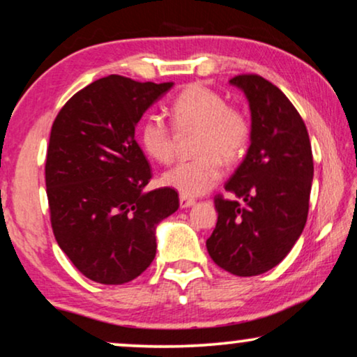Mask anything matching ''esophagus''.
<instances>
[{"mask_svg":"<svg viewBox=\"0 0 357 357\" xmlns=\"http://www.w3.org/2000/svg\"><path fill=\"white\" fill-rule=\"evenodd\" d=\"M178 200H180V208H190V206L195 205V200H193V198H190V197L180 195Z\"/></svg>","mask_w":357,"mask_h":357,"instance_id":"esophagus-1","label":"esophagus"}]
</instances>
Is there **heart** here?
Instances as JSON below:
<instances>
[{
  "label": "heart",
  "mask_w": 357,
  "mask_h": 357,
  "mask_svg": "<svg viewBox=\"0 0 357 357\" xmlns=\"http://www.w3.org/2000/svg\"><path fill=\"white\" fill-rule=\"evenodd\" d=\"M175 124L182 132L198 131L195 160L182 162L162 175V183L185 197L210 192L223 177V164H233L248 149L251 123L243 111L231 108L223 95L203 85H190L172 103ZM141 142L160 164L175 159L177 136L162 116L152 114L142 124Z\"/></svg>",
  "instance_id": "heart-1"
}]
</instances>
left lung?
Here are the masks:
<instances>
[{"label":"left lung","instance_id":"obj_1","mask_svg":"<svg viewBox=\"0 0 357 357\" xmlns=\"http://www.w3.org/2000/svg\"><path fill=\"white\" fill-rule=\"evenodd\" d=\"M229 83L249 103L251 144L225 185L233 200L215 198L218 223L206 249L221 269L251 277L275 267L302 234L313 155L303 119L279 88L259 75Z\"/></svg>","mask_w":357,"mask_h":357}]
</instances>
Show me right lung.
<instances>
[{"mask_svg":"<svg viewBox=\"0 0 357 357\" xmlns=\"http://www.w3.org/2000/svg\"><path fill=\"white\" fill-rule=\"evenodd\" d=\"M172 86L100 78L73 95L52 124L45 187L54 236L98 284L141 275L155 257L157 225L178 210L175 190H144L152 174L134 139L142 114Z\"/></svg>","mask_w":357,"mask_h":357,"instance_id":"1","label":"right lung"}]
</instances>
